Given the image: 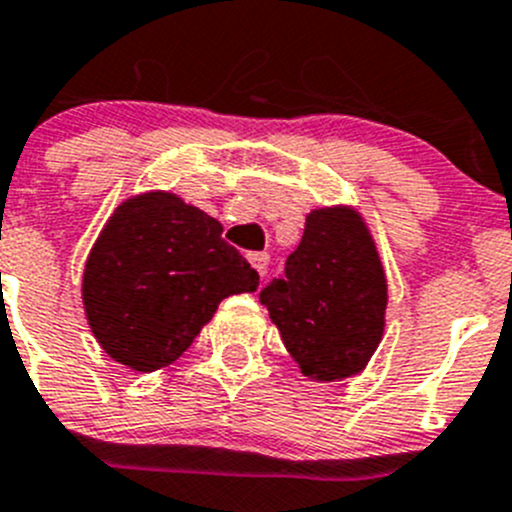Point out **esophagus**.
I'll list each match as a JSON object with an SVG mask.
<instances>
[{
	"label": "esophagus",
	"mask_w": 512,
	"mask_h": 512,
	"mask_svg": "<svg viewBox=\"0 0 512 512\" xmlns=\"http://www.w3.org/2000/svg\"><path fill=\"white\" fill-rule=\"evenodd\" d=\"M247 260H250V265L255 267L257 275L265 277L267 265H270V255H267V252H250V255H247Z\"/></svg>",
	"instance_id": "1"
}]
</instances>
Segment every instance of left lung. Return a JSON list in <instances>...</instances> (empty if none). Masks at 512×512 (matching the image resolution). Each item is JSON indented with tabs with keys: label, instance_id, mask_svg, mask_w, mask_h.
Instances as JSON below:
<instances>
[{
	"label": "left lung",
	"instance_id": "1",
	"mask_svg": "<svg viewBox=\"0 0 512 512\" xmlns=\"http://www.w3.org/2000/svg\"><path fill=\"white\" fill-rule=\"evenodd\" d=\"M260 302L305 377L335 382L365 370L385 330L388 280L360 212L312 210L285 277Z\"/></svg>",
	"mask_w": 512,
	"mask_h": 512
}]
</instances>
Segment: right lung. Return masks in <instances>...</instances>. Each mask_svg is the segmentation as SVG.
Masks as SVG:
<instances>
[{
	"mask_svg": "<svg viewBox=\"0 0 512 512\" xmlns=\"http://www.w3.org/2000/svg\"><path fill=\"white\" fill-rule=\"evenodd\" d=\"M260 275L222 225L172 192L124 200L89 250L82 302L92 335L119 365H172L225 297L255 292Z\"/></svg>",
	"mask_w": 512,
	"mask_h": 512,
	"instance_id": "obj_1",
	"label": "right lung"
}]
</instances>
